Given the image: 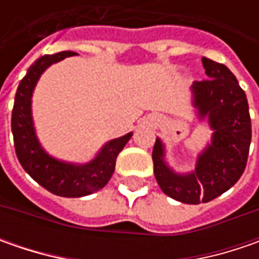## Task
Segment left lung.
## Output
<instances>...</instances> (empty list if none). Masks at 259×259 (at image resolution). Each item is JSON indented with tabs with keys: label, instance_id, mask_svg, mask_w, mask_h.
Wrapping results in <instances>:
<instances>
[{
	"label": "left lung",
	"instance_id": "8db88e82",
	"mask_svg": "<svg viewBox=\"0 0 259 259\" xmlns=\"http://www.w3.org/2000/svg\"><path fill=\"white\" fill-rule=\"evenodd\" d=\"M207 80L193 82L192 98L197 118L213 131L197 155L193 171L176 173L165 161L160 138L153 148L154 176L160 189L187 204L210 202L234 186L244 173L251 144V116L246 95L225 65L202 57Z\"/></svg>",
	"mask_w": 259,
	"mask_h": 259
}]
</instances>
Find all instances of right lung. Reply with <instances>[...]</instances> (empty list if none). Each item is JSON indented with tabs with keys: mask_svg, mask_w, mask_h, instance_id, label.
Listing matches in <instances>:
<instances>
[{
	"mask_svg": "<svg viewBox=\"0 0 259 259\" xmlns=\"http://www.w3.org/2000/svg\"><path fill=\"white\" fill-rule=\"evenodd\" d=\"M70 56H75V53L60 52L56 55H46L30 66L15 94L11 131L14 135L15 154L31 179L56 196L82 197L101 190L109 182L115 171L116 157L130 141L133 133L108 141L98 154L85 164L59 160L41 147L35 134L31 114L33 92L40 76L49 66Z\"/></svg>",
	"mask_w": 259,
	"mask_h": 259,
	"instance_id": "right-lung-1",
	"label": "right lung"
}]
</instances>
